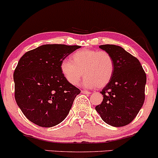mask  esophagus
<instances>
[{"mask_svg":"<svg viewBox=\"0 0 158 158\" xmlns=\"http://www.w3.org/2000/svg\"><path fill=\"white\" fill-rule=\"evenodd\" d=\"M81 92H82V94H87V95L91 94V92H89V91H85V90H82Z\"/></svg>","mask_w":158,"mask_h":158,"instance_id":"34e87169","label":"esophagus"}]
</instances>
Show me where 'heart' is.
<instances>
[{"instance_id": "heart-1", "label": "heart", "mask_w": 158, "mask_h": 158, "mask_svg": "<svg viewBox=\"0 0 158 158\" xmlns=\"http://www.w3.org/2000/svg\"><path fill=\"white\" fill-rule=\"evenodd\" d=\"M60 69L66 81L72 85H76L83 75L84 87L103 88L113 76L115 63L107 52L82 48L71 55L70 60H64Z\"/></svg>"}]
</instances>
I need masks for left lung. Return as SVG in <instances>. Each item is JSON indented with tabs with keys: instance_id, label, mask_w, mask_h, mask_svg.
Masks as SVG:
<instances>
[{
	"instance_id": "8db88e82",
	"label": "left lung",
	"mask_w": 158,
	"mask_h": 158,
	"mask_svg": "<svg viewBox=\"0 0 158 158\" xmlns=\"http://www.w3.org/2000/svg\"><path fill=\"white\" fill-rule=\"evenodd\" d=\"M115 63L113 76L100 93L103 100L95 110L103 121L113 127L130 124L145 101L146 74L136 57L115 45H101Z\"/></svg>"
}]
</instances>
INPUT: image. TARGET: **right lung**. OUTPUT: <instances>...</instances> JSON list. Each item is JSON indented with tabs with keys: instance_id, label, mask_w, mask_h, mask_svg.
Listing matches in <instances>:
<instances>
[{
	"instance_id": "add662e5",
	"label": "right lung",
	"mask_w": 158,
	"mask_h": 158,
	"mask_svg": "<svg viewBox=\"0 0 158 158\" xmlns=\"http://www.w3.org/2000/svg\"><path fill=\"white\" fill-rule=\"evenodd\" d=\"M79 46L46 44L27 52L15 67V99L25 116L38 126L51 127L61 122L81 92L69 84L60 64Z\"/></svg>"
}]
</instances>
